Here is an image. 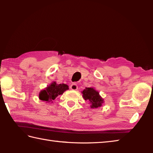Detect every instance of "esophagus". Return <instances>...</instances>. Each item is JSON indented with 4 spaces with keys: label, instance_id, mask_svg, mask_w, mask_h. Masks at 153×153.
I'll return each mask as SVG.
<instances>
[{
    "label": "esophagus",
    "instance_id": "34e87169",
    "mask_svg": "<svg viewBox=\"0 0 153 153\" xmlns=\"http://www.w3.org/2000/svg\"><path fill=\"white\" fill-rule=\"evenodd\" d=\"M70 88L71 90H73V91H76L78 89V86L75 83H73V84H72L70 86Z\"/></svg>",
    "mask_w": 153,
    "mask_h": 153
}]
</instances>
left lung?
Listing matches in <instances>:
<instances>
[{
  "label": "left lung",
  "mask_w": 153,
  "mask_h": 153,
  "mask_svg": "<svg viewBox=\"0 0 153 153\" xmlns=\"http://www.w3.org/2000/svg\"><path fill=\"white\" fill-rule=\"evenodd\" d=\"M82 97L85 100H88L91 103V108H96L100 107L104 102L102 98L100 96L99 93L94 88H86L82 92Z\"/></svg>",
  "instance_id": "8db88e82"
}]
</instances>
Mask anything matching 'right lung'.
Returning <instances> with one entry per match:
<instances>
[{
    "label": "right lung",
    "instance_id": "1",
    "mask_svg": "<svg viewBox=\"0 0 153 153\" xmlns=\"http://www.w3.org/2000/svg\"><path fill=\"white\" fill-rule=\"evenodd\" d=\"M68 89V86L65 84H56V82H52L44 90L40 92L39 98L40 100L49 102L53 101L59 95L62 94Z\"/></svg>",
    "mask_w": 153,
    "mask_h": 153
}]
</instances>
